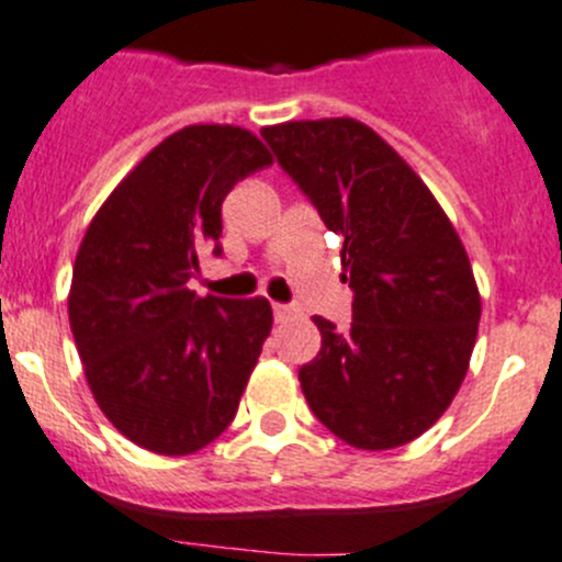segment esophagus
Listing matches in <instances>:
<instances>
[{
	"instance_id": "esophagus-1",
	"label": "esophagus",
	"mask_w": 562,
	"mask_h": 562,
	"mask_svg": "<svg viewBox=\"0 0 562 562\" xmlns=\"http://www.w3.org/2000/svg\"><path fill=\"white\" fill-rule=\"evenodd\" d=\"M271 311H274L277 322H285V318H291L293 313H296V307H293V305H280V302H274V305H271Z\"/></svg>"
}]
</instances>
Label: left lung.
I'll use <instances>...</instances> for the list:
<instances>
[{"label": "left lung", "mask_w": 562, "mask_h": 562, "mask_svg": "<svg viewBox=\"0 0 562 562\" xmlns=\"http://www.w3.org/2000/svg\"><path fill=\"white\" fill-rule=\"evenodd\" d=\"M277 162L344 238L352 324L316 316L322 349L299 369L318 422L358 449L427 432L469 371L480 291L469 255L429 188L355 119L288 122L260 133Z\"/></svg>", "instance_id": "left-lung-1"}]
</instances>
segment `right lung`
Instances as JSON below:
<instances>
[{
	"mask_svg": "<svg viewBox=\"0 0 562 562\" xmlns=\"http://www.w3.org/2000/svg\"><path fill=\"white\" fill-rule=\"evenodd\" d=\"M271 166L249 130L193 124L119 182L82 238L68 322L93 400L124 438L191 454L238 413L263 340L266 299L196 296L199 257L222 255V202Z\"/></svg>",
	"mask_w": 562,
	"mask_h": 562,
	"instance_id": "right-lung-1",
	"label": "right lung"
}]
</instances>
